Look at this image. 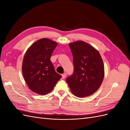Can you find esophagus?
<instances>
[{
    "instance_id": "34e87169",
    "label": "esophagus",
    "mask_w": 130,
    "mask_h": 130,
    "mask_svg": "<svg viewBox=\"0 0 130 130\" xmlns=\"http://www.w3.org/2000/svg\"><path fill=\"white\" fill-rule=\"evenodd\" d=\"M66 76H67V73H64L62 75V78H64L66 77Z\"/></svg>"
}]
</instances>
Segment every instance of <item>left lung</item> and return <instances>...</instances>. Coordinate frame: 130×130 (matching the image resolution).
I'll use <instances>...</instances> for the list:
<instances>
[{
  "label": "left lung",
  "instance_id": "1",
  "mask_svg": "<svg viewBox=\"0 0 130 130\" xmlns=\"http://www.w3.org/2000/svg\"><path fill=\"white\" fill-rule=\"evenodd\" d=\"M69 46L73 54L74 69L66 82L75 95L88 96L99 89L104 80L103 60L98 51L85 42L71 43Z\"/></svg>",
  "mask_w": 130,
  "mask_h": 130
}]
</instances>
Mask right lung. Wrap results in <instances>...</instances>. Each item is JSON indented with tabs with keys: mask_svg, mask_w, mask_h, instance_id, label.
Returning a JSON list of instances; mask_svg holds the SVG:
<instances>
[{
	"mask_svg": "<svg viewBox=\"0 0 130 130\" xmlns=\"http://www.w3.org/2000/svg\"><path fill=\"white\" fill-rule=\"evenodd\" d=\"M57 43L48 38L39 40L26 52L22 73L29 88L35 93L45 95L52 91L62 77L50 61Z\"/></svg>",
	"mask_w": 130,
	"mask_h": 130,
	"instance_id": "1",
	"label": "right lung"
}]
</instances>
